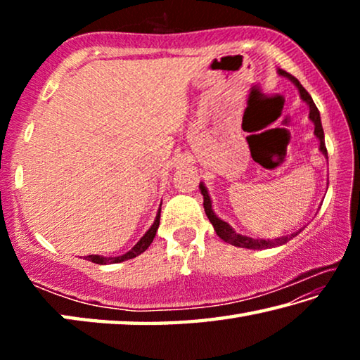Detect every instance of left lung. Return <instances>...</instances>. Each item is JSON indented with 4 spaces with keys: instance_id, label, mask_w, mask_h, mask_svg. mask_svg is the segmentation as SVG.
<instances>
[{
    "instance_id": "obj_1",
    "label": "left lung",
    "mask_w": 360,
    "mask_h": 360,
    "mask_svg": "<svg viewBox=\"0 0 360 360\" xmlns=\"http://www.w3.org/2000/svg\"><path fill=\"white\" fill-rule=\"evenodd\" d=\"M278 72L281 76L290 79V81L297 85V89H298V92H300L302 100L308 103V106H309V119H311L313 124H314V135L318 136L319 141H321L319 149H321L322 154L327 157V148H326V143H324V130H322L319 109L316 108L314 101L311 98V95H309L307 90L303 89V85L298 82L297 77L289 75V72H285L284 70H278ZM200 191H202V193H203V206H205V212H206V216H208L210 222L212 224V227H214L216 233L219 235V238L230 243V245L238 246V248H248V249L275 248V246H279V245H284V243H288L289 240H292V238H294V236H297L302 231V230H298V231H295V233L288 235V236H283V238H278V240H254V238H251V236L240 235V233H236V231L231 229L227 222L221 221V219H219L214 214V211H212V208H211V198H210V195H208V191H206V187L203 184H200Z\"/></svg>"
}]
</instances>
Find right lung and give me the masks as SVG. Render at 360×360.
<instances>
[{"instance_id": "add662e5", "label": "right lung", "mask_w": 360, "mask_h": 360, "mask_svg": "<svg viewBox=\"0 0 360 360\" xmlns=\"http://www.w3.org/2000/svg\"><path fill=\"white\" fill-rule=\"evenodd\" d=\"M158 225H160V210H158L157 212V217L154 224H152V227L146 231L144 236L141 240H139L135 246H133L129 252H125L124 255H119V257H101V255H87V260L94 262V264H98V265H106V264H119V262H124V260H129V259H133L136 257V255H139L141 252H144L146 249H148L150 246V243L154 241V236L157 233V229Z\"/></svg>"}]
</instances>
